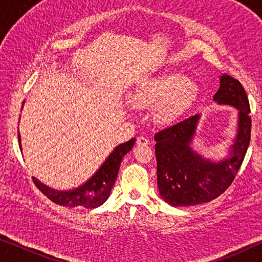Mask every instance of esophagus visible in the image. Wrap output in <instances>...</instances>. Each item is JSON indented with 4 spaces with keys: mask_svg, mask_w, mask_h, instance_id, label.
Here are the masks:
<instances>
[{
    "mask_svg": "<svg viewBox=\"0 0 262 262\" xmlns=\"http://www.w3.org/2000/svg\"><path fill=\"white\" fill-rule=\"evenodd\" d=\"M149 139L145 138V137H138L137 138V145L139 146H146L149 145Z\"/></svg>",
    "mask_w": 262,
    "mask_h": 262,
    "instance_id": "1",
    "label": "esophagus"
}]
</instances>
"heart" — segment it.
Here are the masks:
<instances>
[{
	"mask_svg": "<svg viewBox=\"0 0 262 262\" xmlns=\"http://www.w3.org/2000/svg\"><path fill=\"white\" fill-rule=\"evenodd\" d=\"M198 96V87L186 75L167 71L142 81L132 92L131 101L141 108L155 107V120L169 125L191 110Z\"/></svg>",
	"mask_w": 262,
	"mask_h": 262,
	"instance_id": "heart-1",
	"label": "heart"
}]
</instances>
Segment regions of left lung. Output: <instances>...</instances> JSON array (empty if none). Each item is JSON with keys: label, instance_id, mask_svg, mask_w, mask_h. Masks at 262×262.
I'll use <instances>...</instances> for the list:
<instances>
[{"label": "left lung", "instance_id": "left-lung-1", "mask_svg": "<svg viewBox=\"0 0 262 262\" xmlns=\"http://www.w3.org/2000/svg\"><path fill=\"white\" fill-rule=\"evenodd\" d=\"M213 100L218 105L237 110L236 136L222 159H207L192 146L200 114L155 135L159 192L164 202L174 207L209 203L221 195L234 181L249 146L250 107L242 84L223 74Z\"/></svg>", "mask_w": 262, "mask_h": 262}]
</instances>
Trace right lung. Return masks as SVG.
I'll return each mask as SVG.
<instances>
[{
    "instance_id": "right-lung-1",
    "label": "right lung",
    "mask_w": 262,
    "mask_h": 262,
    "mask_svg": "<svg viewBox=\"0 0 262 262\" xmlns=\"http://www.w3.org/2000/svg\"><path fill=\"white\" fill-rule=\"evenodd\" d=\"M24 103L25 101L23 102V107ZM23 107H21V110H23ZM17 141H19L20 150H23L20 132L17 134ZM135 142L136 139L131 138L130 141L116 146L113 151L103 161L99 169L87 181L76 188L66 189V191L55 189L42 184L40 180L33 177L34 184L51 202L59 204V205L69 207L82 206L85 209H95V207L101 206L108 199L111 191L116 184L123 157L132 149Z\"/></svg>"
}]
</instances>
